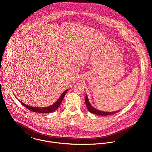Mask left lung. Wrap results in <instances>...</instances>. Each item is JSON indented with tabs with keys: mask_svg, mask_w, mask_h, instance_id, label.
Segmentation results:
<instances>
[{
	"mask_svg": "<svg viewBox=\"0 0 152 152\" xmlns=\"http://www.w3.org/2000/svg\"><path fill=\"white\" fill-rule=\"evenodd\" d=\"M85 104H86V107H87L88 110L90 113H91L94 114H96V115H111V114H114L117 113H118L120 111V110H118V111H114V112H110V113L109 112V113H108V112H103V111L97 110L91 106V104H90V103L88 100V97H87V96H86V94L85 96Z\"/></svg>",
	"mask_w": 152,
	"mask_h": 152,
	"instance_id": "left-lung-1",
	"label": "left lung"
}]
</instances>
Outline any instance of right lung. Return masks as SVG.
Listing matches in <instances>:
<instances>
[{
    "instance_id": "obj_1",
    "label": "right lung",
    "mask_w": 152,
    "mask_h": 152,
    "mask_svg": "<svg viewBox=\"0 0 152 152\" xmlns=\"http://www.w3.org/2000/svg\"><path fill=\"white\" fill-rule=\"evenodd\" d=\"M68 90H66L65 91H64L62 93V94H61V96H60V97L58 99V100L54 103L53 104H52L51 106H49L48 107H33V106H31L29 105H27L25 103H23V102H21V101H20V102L21 103V104H23L25 107H26L28 110L32 111L33 112L35 113H42V114H45V113H52L53 111H55L56 110H57L58 107L60 106V104H61L62 100L65 96V95L66 94Z\"/></svg>"
}]
</instances>
